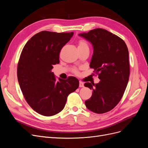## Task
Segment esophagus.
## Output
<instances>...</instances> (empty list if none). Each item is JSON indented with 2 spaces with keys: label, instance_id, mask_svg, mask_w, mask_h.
<instances>
[{
  "label": "esophagus",
  "instance_id": "1",
  "mask_svg": "<svg viewBox=\"0 0 148 148\" xmlns=\"http://www.w3.org/2000/svg\"><path fill=\"white\" fill-rule=\"evenodd\" d=\"M79 86L80 88L84 87V83H82V82H79Z\"/></svg>",
  "mask_w": 148,
  "mask_h": 148
}]
</instances>
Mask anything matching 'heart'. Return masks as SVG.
Returning a JSON list of instances; mask_svg holds the SVG:
<instances>
[{"instance_id":"heart-1","label":"heart","mask_w":148,"mask_h":148,"mask_svg":"<svg viewBox=\"0 0 148 148\" xmlns=\"http://www.w3.org/2000/svg\"><path fill=\"white\" fill-rule=\"evenodd\" d=\"M88 47V45H87V44H86V42H84V41H80L79 42L78 48H83V47ZM73 72H74L75 73H76V74H78V70L76 69H73Z\"/></svg>"}]
</instances>
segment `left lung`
<instances>
[{"label":"left lung","mask_w":148,"mask_h":148,"mask_svg":"<svg viewBox=\"0 0 148 148\" xmlns=\"http://www.w3.org/2000/svg\"><path fill=\"white\" fill-rule=\"evenodd\" d=\"M78 35L92 44L93 53L89 66L95 69L100 79L98 83H84V86L92 90L91 98L85 101V105L95 113L107 112L122 99L128 82L127 46L120 38L102 28Z\"/></svg>","instance_id":"obj_1"}]
</instances>
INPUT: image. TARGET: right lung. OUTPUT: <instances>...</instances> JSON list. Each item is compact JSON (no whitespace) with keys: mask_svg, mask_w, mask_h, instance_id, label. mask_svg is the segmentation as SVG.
Instances as JSON below:
<instances>
[{"mask_svg":"<svg viewBox=\"0 0 148 148\" xmlns=\"http://www.w3.org/2000/svg\"><path fill=\"white\" fill-rule=\"evenodd\" d=\"M73 34L41 31L26 42L21 52L17 67L18 81L26 102L42 115L59 113L67 97L79 86L77 78H59L57 81L52 72L53 65L60 62L62 48Z\"/></svg>","mask_w":148,"mask_h":148,"instance_id":"1","label":"right lung"}]
</instances>
